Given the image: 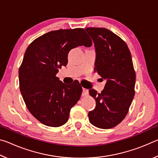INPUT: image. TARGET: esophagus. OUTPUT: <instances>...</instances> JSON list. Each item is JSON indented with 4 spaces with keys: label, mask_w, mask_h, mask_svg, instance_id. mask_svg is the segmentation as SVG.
Returning a JSON list of instances; mask_svg holds the SVG:
<instances>
[{
    "label": "esophagus",
    "mask_w": 158,
    "mask_h": 158,
    "mask_svg": "<svg viewBox=\"0 0 158 158\" xmlns=\"http://www.w3.org/2000/svg\"><path fill=\"white\" fill-rule=\"evenodd\" d=\"M82 90H83V92H82V95H86L88 93H89V90H88V89L83 88Z\"/></svg>",
    "instance_id": "esophagus-1"
}]
</instances>
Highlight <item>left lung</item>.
Masks as SVG:
<instances>
[{"label": "left lung", "mask_w": 158, "mask_h": 158, "mask_svg": "<svg viewBox=\"0 0 158 158\" xmlns=\"http://www.w3.org/2000/svg\"><path fill=\"white\" fill-rule=\"evenodd\" d=\"M95 49V70L106 84L101 93L90 89L96 106L89 111L90 123L102 129L116 126L125 118L135 96L136 75L127 45L105 28H86Z\"/></svg>", "instance_id": "1"}]
</instances>
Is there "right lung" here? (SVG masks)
I'll list each match as a JSON object with an SVG mask.
<instances>
[{
  "label": "right lung",
  "mask_w": 158,
  "mask_h": 158,
  "mask_svg": "<svg viewBox=\"0 0 158 158\" xmlns=\"http://www.w3.org/2000/svg\"><path fill=\"white\" fill-rule=\"evenodd\" d=\"M82 45H92L84 28L60 29L37 37L26 49L19 70L20 91L29 111L42 124L66 123L71 108L80 99L79 83L65 84L56 74L68 64L69 51Z\"/></svg>",
  "instance_id": "1"
}]
</instances>
